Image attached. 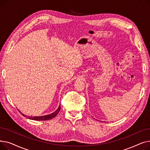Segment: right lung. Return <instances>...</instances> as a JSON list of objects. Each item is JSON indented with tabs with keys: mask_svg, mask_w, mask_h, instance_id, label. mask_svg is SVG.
<instances>
[{
	"mask_svg": "<svg viewBox=\"0 0 150 150\" xmlns=\"http://www.w3.org/2000/svg\"><path fill=\"white\" fill-rule=\"evenodd\" d=\"M60 109H61V107L60 106H59L58 108L54 112L50 114H49V115H42V116H34V117H30V116H27L23 114V113H22L21 111H19L21 114L24 116V117H26L27 118H28V119H30V120H40V121H42V120H50V119H53V118H54L55 116H56L58 113L60 111Z\"/></svg>",
	"mask_w": 150,
	"mask_h": 150,
	"instance_id": "add662e5",
	"label": "right lung"
}]
</instances>
